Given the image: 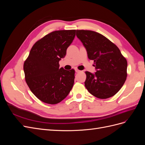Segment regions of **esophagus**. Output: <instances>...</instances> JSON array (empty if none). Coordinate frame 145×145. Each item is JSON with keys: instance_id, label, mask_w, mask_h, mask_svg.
<instances>
[{"instance_id": "esophagus-1", "label": "esophagus", "mask_w": 145, "mask_h": 145, "mask_svg": "<svg viewBox=\"0 0 145 145\" xmlns=\"http://www.w3.org/2000/svg\"><path fill=\"white\" fill-rule=\"evenodd\" d=\"M75 71H76V72H79L80 71V70H78V69H75Z\"/></svg>"}]
</instances>
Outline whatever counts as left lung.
Here are the masks:
<instances>
[{"label": "left lung", "instance_id": "obj_1", "mask_svg": "<svg viewBox=\"0 0 145 145\" xmlns=\"http://www.w3.org/2000/svg\"><path fill=\"white\" fill-rule=\"evenodd\" d=\"M76 36L86 48L97 72L86 71L85 86L89 93L105 99L117 94L127 77V60L118 48L106 37L89 30H76Z\"/></svg>", "mask_w": 145, "mask_h": 145}]
</instances>
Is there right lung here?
<instances>
[{"label": "right lung", "mask_w": 145, "mask_h": 145, "mask_svg": "<svg viewBox=\"0 0 145 145\" xmlns=\"http://www.w3.org/2000/svg\"><path fill=\"white\" fill-rule=\"evenodd\" d=\"M75 29L51 32L37 41L24 64L25 81L42 102L51 105L62 101L71 90L75 71L59 68L68 47L76 36Z\"/></svg>", "instance_id": "obj_1"}]
</instances>
